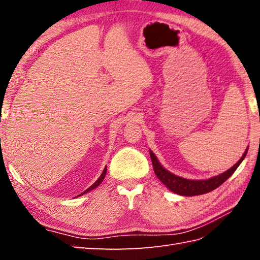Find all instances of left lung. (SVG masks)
<instances>
[{
	"label": "left lung",
	"mask_w": 260,
	"mask_h": 260,
	"mask_svg": "<svg viewBox=\"0 0 260 260\" xmlns=\"http://www.w3.org/2000/svg\"><path fill=\"white\" fill-rule=\"evenodd\" d=\"M248 147L244 153V155L237 162L234 167H231L229 170L225 171V172L215 175L213 178H210L207 180H190V179H184L181 178L179 175H175L171 173L170 171L164 169L163 165L159 163L157 157L155 156L152 151H150V155L152 159L154 173L156 174L158 180L162 182V183L168 187L170 191H172L176 194L184 196V197H193V196H200L204 194V193L211 192L214 189H217L218 186L221 185L225 180H228L231 175L234 174L237 168L239 167L241 162L244 161V158L247 155Z\"/></svg>",
	"instance_id": "8db88e82"
}]
</instances>
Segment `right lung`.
<instances>
[{
	"label": "right lung",
	"instance_id": "add662e5",
	"mask_svg": "<svg viewBox=\"0 0 260 260\" xmlns=\"http://www.w3.org/2000/svg\"><path fill=\"white\" fill-rule=\"evenodd\" d=\"M106 172H107V168L106 167H105V169H104V171H103V173L101 174V176H99V178H98V180L95 182V183H93L92 185H90L89 187H88V189L86 190V191H84V192H82V193H80V194L79 196H77V197H80V196H84V194H86V193H88V192H90L91 190H93V189H96V187L99 185V184H101L102 183V182H103V180L105 179V175H106Z\"/></svg>",
	"mask_w": 260,
	"mask_h": 260
}]
</instances>
